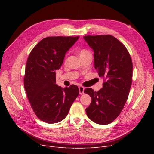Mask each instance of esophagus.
<instances>
[{
    "label": "esophagus",
    "mask_w": 154,
    "mask_h": 154,
    "mask_svg": "<svg viewBox=\"0 0 154 154\" xmlns=\"http://www.w3.org/2000/svg\"><path fill=\"white\" fill-rule=\"evenodd\" d=\"M84 87L82 86H80L79 87V91H80V94H84Z\"/></svg>",
    "instance_id": "1"
}]
</instances>
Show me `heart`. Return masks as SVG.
<instances>
[{
    "mask_svg": "<svg viewBox=\"0 0 154 154\" xmlns=\"http://www.w3.org/2000/svg\"><path fill=\"white\" fill-rule=\"evenodd\" d=\"M88 53V51L86 49H82L80 50V51H79V54H80V57H83V56H84L85 54H87Z\"/></svg>",
    "mask_w": 154,
    "mask_h": 154,
    "instance_id": "heart-1",
    "label": "heart"
}]
</instances>
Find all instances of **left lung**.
<instances>
[{"instance_id": "obj_1", "label": "left lung", "mask_w": 154, "mask_h": 154, "mask_svg": "<svg viewBox=\"0 0 154 154\" xmlns=\"http://www.w3.org/2000/svg\"><path fill=\"white\" fill-rule=\"evenodd\" d=\"M83 38L94 51V67L104 79L103 88L97 92L91 88L84 90L92 99L86 113L96 123L109 124L122 112L128 99L132 80L131 57L125 46L112 35Z\"/></svg>"}]
</instances>
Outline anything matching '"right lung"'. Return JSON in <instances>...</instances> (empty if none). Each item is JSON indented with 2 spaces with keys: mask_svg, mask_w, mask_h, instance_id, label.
Returning <instances> with one entry per match:
<instances>
[{
  "mask_svg": "<svg viewBox=\"0 0 154 154\" xmlns=\"http://www.w3.org/2000/svg\"><path fill=\"white\" fill-rule=\"evenodd\" d=\"M79 36H49L40 41L31 51L24 78L27 98L41 121L57 123L67 116L79 94L78 87L62 88L56 83V72L67 51Z\"/></svg>",
  "mask_w": 154,
  "mask_h": 154,
  "instance_id": "add662e5",
  "label": "right lung"
}]
</instances>
